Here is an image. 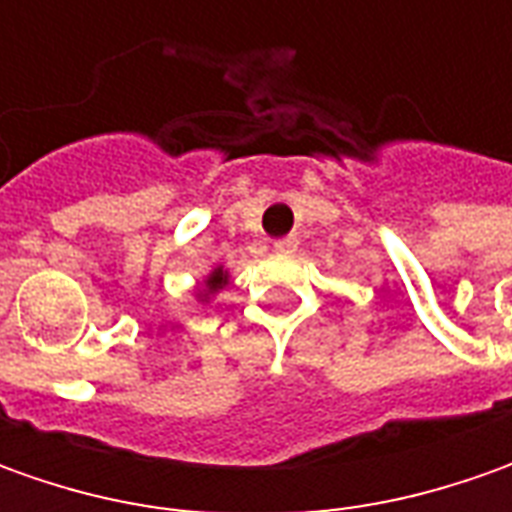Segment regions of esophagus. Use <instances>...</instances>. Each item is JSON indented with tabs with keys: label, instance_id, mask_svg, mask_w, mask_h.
Wrapping results in <instances>:
<instances>
[{
	"label": "esophagus",
	"instance_id": "1",
	"mask_svg": "<svg viewBox=\"0 0 512 512\" xmlns=\"http://www.w3.org/2000/svg\"><path fill=\"white\" fill-rule=\"evenodd\" d=\"M296 245H299V239H296V236H282V239H276V242H273L276 253H293Z\"/></svg>",
	"mask_w": 512,
	"mask_h": 512
}]
</instances>
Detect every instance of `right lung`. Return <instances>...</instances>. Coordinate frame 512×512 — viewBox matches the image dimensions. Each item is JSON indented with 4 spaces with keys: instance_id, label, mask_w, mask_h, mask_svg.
I'll return each instance as SVG.
<instances>
[{
    "instance_id": "1",
    "label": "right lung",
    "mask_w": 512,
    "mask_h": 512,
    "mask_svg": "<svg viewBox=\"0 0 512 512\" xmlns=\"http://www.w3.org/2000/svg\"><path fill=\"white\" fill-rule=\"evenodd\" d=\"M222 285H225V273H222V267H219V270H213V276L207 279V293L219 290Z\"/></svg>"
}]
</instances>
